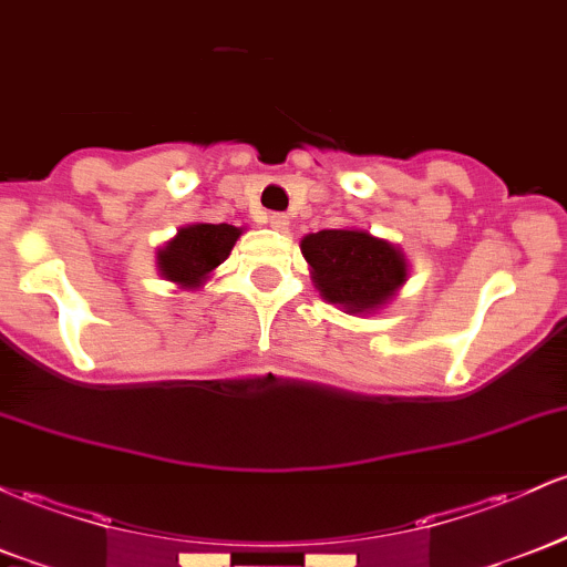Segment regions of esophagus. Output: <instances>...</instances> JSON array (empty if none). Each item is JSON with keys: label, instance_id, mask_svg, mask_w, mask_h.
<instances>
[{"label": "esophagus", "instance_id": "34e87169", "mask_svg": "<svg viewBox=\"0 0 567 567\" xmlns=\"http://www.w3.org/2000/svg\"><path fill=\"white\" fill-rule=\"evenodd\" d=\"M269 226L274 228V231H288L290 217L282 215V213H274V215H269Z\"/></svg>", "mask_w": 567, "mask_h": 567}]
</instances>
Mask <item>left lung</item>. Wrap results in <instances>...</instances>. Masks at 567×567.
<instances>
[{
    "label": "left lung",
    "mask_w": 567,
    "mask_h": 567,
    "mask_svg": "<svg viewBox=\"0 0 567 567\" xmlns=\"http://www.w3.org/2000/svg\"><path fill=\"white\" fill-rule=\"evenodd\" d=\"M315 288L347 315H371L406 282V255L360 228H331L301 239Z\"/></svg>",
    "instance_id": "left-lung-1"
}]
</instances>
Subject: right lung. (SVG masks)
<instances>
[{
  "mask_svg": "<svg viewBox=\"0 0 567 567\" xmlns=\"http://www.w3.org/2000/svg\"><path fill=\"white\" fill-rule=\"evenodd\" d=\"M239 236L241 228L228 223H193L179 228L177 236L155 255L161 277L183 290L202 288L209 274L231 255Z\"/></svg>",
  "mask_w": 567,
  "mask_h": 567,
  "instance_id": "1",
  "label": "right lung"
}]
</instances>
